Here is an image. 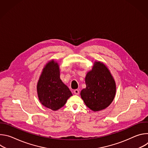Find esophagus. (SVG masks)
I'll list each match as a JSON object with an SVG mask.
<instances>
[{
  "label": "esophagus",
  "mask_w": 148,
  "mask_h": 148,
  "mask_svg": "<svg viewBox=\"0 0 148 148\" xmlns=\"http://www.w3.org/2000/svg\"><path fill=\"white\" fill-rule=\"evenodd\" d=\"M74 94H75V95H78L79 93V91L78 90H74V91H73Z\"/></svg>",
  "instance_id": "obj_1"
}]
</instances>
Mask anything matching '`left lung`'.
Returning a JSON list of instances; mask_svg holds the SVG:
<instances>
[{"label": "left lung", "instance_id": "left-lung-1", "mask_svg": "<svg viewBox=\"0 0 148 148\" xmlns=\"http://www.w3.org/2000/svg\"><path fill=\"white\" fill-rule=\"evenodd\" d=\"M86 88L80 95L86 106L94 112L107 108L116 94V83L108 68L102 62L95 61L85 78Z\"/></svg>", "mask_w": 148, "mask_h": 148}]
</instances>
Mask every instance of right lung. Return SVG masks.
<instances>
[{"label":"right lung","instance_id":"right-lung-1","mask_svg":"<svg viewBox=\"0 0 148 148\" xmlns=\"http://www.w3.org/2000/svg\"><path fill=\"white\" fill-rule=\"evenodd\" d=\"M58 63L51 60L41 71L37 84L38 99L45 107L57 111L66 104L73 95L69 87L60 79Z\"/></svg>","mask_w":148,"mask_h":148}]
</instances>
